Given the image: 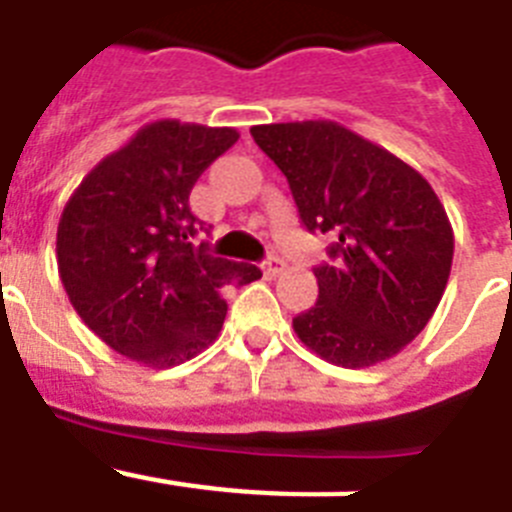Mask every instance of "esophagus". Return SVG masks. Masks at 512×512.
<instances>
[{"label": "esophagus", "mask_w": 512, "mask_h": 512, "mask_svg": "<svg viewBox=\"0 0 512 512\" xmlns=\"http://www.w3.org/2000/svg\"><path fill=\"white\" fill-rule=\"evenodd\" d=\"M282 271H284V261L277 259V256H271L269 261H264V274H266V277H269V279L279 277Z\"/></svg>", "instance_id": "34e87169"}]
</instances>
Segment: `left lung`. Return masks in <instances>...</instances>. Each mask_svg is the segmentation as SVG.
Wrapping results in <instances>:
<instances>
[{
	"label": "left lung",
	"instance_id": "obj_1",
	"mask_svg": "<svg viewBox=\"0 0 512 512\" xmlns=\"http://www.w3.org/2000/svg\"><path fill=\"white\" fill-rule=\"evenodd\" d=\"M287 176L310 233H333L318 302L292 320L320 359L364 369L392 359L433 318L454 259L449 215L423 174L330 120L253 125Z\"/></svg>",
	"mask_w": 512,
	"mask_h": 512
}]
</instances>
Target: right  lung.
I'll return each mask as SVG.
<instances>
[{"instance_id":"add662e5","label":"right lung","mask_w":512,"mask_h":512,"mask_svg":"<svg viewBox=\"0 0 512 512\" xmlns=\"http://www.w3.org/2000/svg\"><path fill=\"white\" fill-rule=\"evenodd\" d=\"M238 140L233 128L158 120L102 158L58 223V274L79 318L110 348L166 369L210 346L223 328L230 282L261 269L194 246L189 192Z\"/></svg>"}]
</instances>
